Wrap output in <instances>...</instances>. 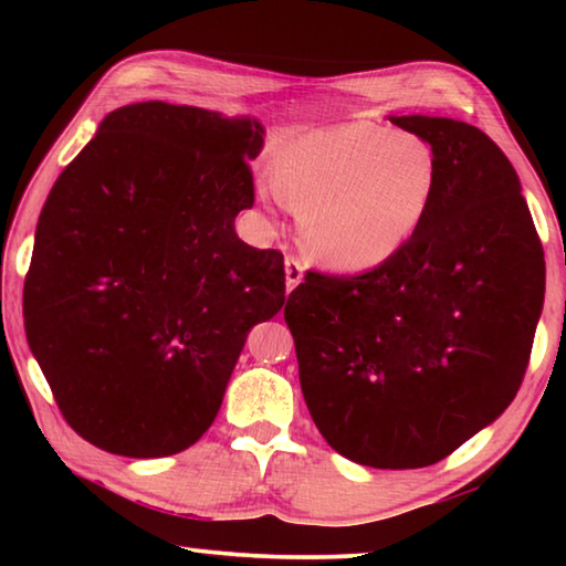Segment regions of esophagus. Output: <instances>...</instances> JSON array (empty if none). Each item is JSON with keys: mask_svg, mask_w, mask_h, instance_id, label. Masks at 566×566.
<instances>
[{"mask_svg": "<svg viewBox=\"0 0 566 566\" xmlns=\"http://www.w3.org/2000/svg\"><path fill=\"white\" fill-rule=\"evenodd\" d=\"M284 274H286V290L292 292L294 286L302 282V276H304L302 262L296 260V256H286V260H284Z\"/></svg>", "mask_w": 566, "mask_h": 566, "instance_id": "34e87169", "label": "esophagus"}]
</instances>
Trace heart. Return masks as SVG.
Wrapping results in <instances>:
<instances>
[{
    "label": "heart",
    "mask_w": 566,
    "mask_h": 566,
    "mask_svg": "<svg viewBox=\"0 0 566 566\" xmlns=\"http://www.w3.org/2000/svg\"><path fill=\"white\" fill-rule=\"evenodd\" d=\"M272 187L302 217L304 242L332 270L395 260L432 209L439 161L424 137L375 124L312 129L274 151Z\"/></svg>",
    "instance_id": "1"
}]
</instances>
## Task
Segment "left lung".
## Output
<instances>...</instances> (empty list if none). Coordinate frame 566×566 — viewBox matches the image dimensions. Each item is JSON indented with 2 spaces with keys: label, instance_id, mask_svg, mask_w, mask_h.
I'll return each mask as SVG.
<instances>
[{
  "label": "left lung",
  "instance_id": "8db88e82",
  "mask_svg": "<svg viewBox=\"0 0 566 566\" xmlns=\"http://www.w3.org/2000/svg\"><path fill=\"white\" fill-rule=\"evenodd\" d=\"M439 161L432 209L395 260L306 272L284 322L327 444L375 469L437 464L520 391L544 304V252L520 177L482 129L389 117Z\"/></svg>",
  "mask_w": 566,
  "mask_h": 566
}]
</instances>
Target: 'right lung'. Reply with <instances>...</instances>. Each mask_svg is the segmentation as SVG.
<instances>
[{"label": "right lung", "mask_w": 566, "mask_h": 566, "mask_svg": "<svg viewBox=\"0 0 566 566\" xmlns=\"http://www.w3.org/2000/svg\"><path fill=\"white\" fill-rule=\"evenodd\" d=\"M252 117L167 102L109 112L46 197L24 329L56 407L104 452L169 457L202 437L249 329L284 304V256L254 205Z\"/></svg>", "instance_id": "add662e5"}]
</instances>
